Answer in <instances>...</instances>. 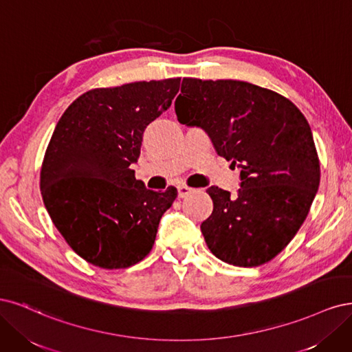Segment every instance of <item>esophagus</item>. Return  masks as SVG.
<instances>
[{"label":"esophagus","instance_id":"34e87169","mask_svg":"<svg viewBox=\"0 0 352 352\" xmlns=\"http://www.w3.org/2000/svg\"><path fill=\"white\" fill-rule=\"evenodd\" d=\"M191 191H195V188H191V187H188V186H186V184H181V186H178V196H179V197H186V196H188Z\"/></svg>","mask_w":352,"mask_h":352}]
</instances>
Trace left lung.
<instances>
[{"label":"left lung","mask_w":352,"mask_h":352,"mask_svg":"<svg viewBox=\"0 0 352 352\" xmlns=\"http://www.w3.org/2000/svg\"><path fill=\"white\" fill-rule=\"evenodd\" d=\"M175 114L205 130L218 155L241 169L236 195L208 188L213 212L200 230L209 250L234 266L269 262L297 234L319 188L307 120L274 90L200 78H183Z\"/></svg>","instance_id":"obj_1"}]
</instances>
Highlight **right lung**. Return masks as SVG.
<instances>
[{
	"label": "right lung",
	"instance_id": "add662e5",
	"mask_svg": "<svg viewBox=\"0 0 352 352\" xmlns=\"http://www.w3.org/2000/svg\"><path fill=\"white\" fill-rule=\"evenodd\" d=\"M181 78L92 89L65 109L45 152L42 199L56 230L86 262L130 267L152 250L177 188L135 179L143 133L173 104Z\"/></svg>",
	"mask_w": 352,
	"mask_h": 352
}]
</instances>
